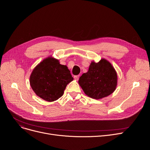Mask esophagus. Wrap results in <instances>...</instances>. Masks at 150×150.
<instances>
[{"label": "esophagus", "mask_w": 150, "mask_h": 150, "mask_svg": "<svg viewBox=\"0 0 150 150\" xmlns=\"http://www.w3.org/2000/svg\"><path fill=\"white\" fill-rule=\"evenodd\" d=\"M79 77H80V75H76V76H74L75 80H76V81H78V79H79Z\"/></svg>", "instance_id": "obj_1"}]
</instances>
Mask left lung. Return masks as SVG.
<instances>
[{"instance_id": "left-lung-1", "label": "left lung", "mask_w": 150, "mask_h": 150, "mask_svg": "<svg viewBox=\"0 0 150 150\" xmlns=\"http://www.w3.org/2000/svg\"><path fill=\"white\" fill-rule=\"evenodd\" d=\"M117 80V72L111 62L102 58L98 62H91L88 72L80 76L78 84L86 96L99 100L115 91Z\"/></svg>"}]
</instances>
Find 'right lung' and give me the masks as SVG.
Returning a JSON list of instances; mask_svg holds the SVG:
<instances>
[{
  "mask_svg": "<svg viewBox=\"0 0 150 150\" xmlns=\"http://www.w3.org/2000/svg\"><path fill=\"white\" fill-rule=\"evenodd\" d=\"M73 80L67 66L61 64L59 59L51 56L33 69L30 84L37 96L52 102L62 96L67 85Z\"/></svg>",
  "mask_w": 150,
  "mask_h": 150,
  "instance_id": "add662e5",
  "label": "right lung"
}]
</instances>
